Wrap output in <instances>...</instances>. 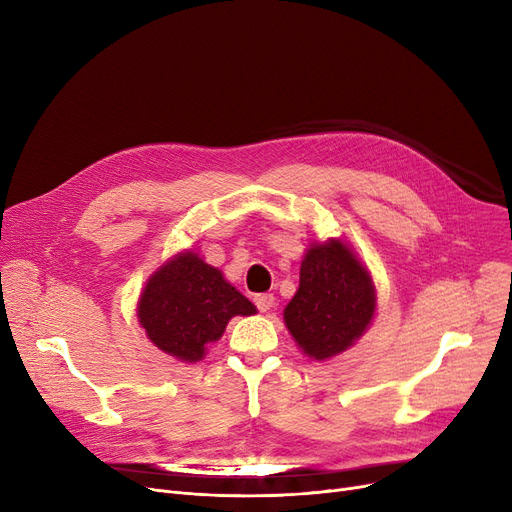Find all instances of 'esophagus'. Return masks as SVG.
<instances>
[{"instance_id": "34e87169", "label": "esophagus", "mask_w": 512, "mask_h": 512, "mask_svg": "<svg viewBox=\"0 0 512 512\" xmlns=\"http://www.w3.org/2000/svg\"><path fill=\"white\" fill-rule=\"evenodd\" d=\"M253 301H255L257 309H259L261 313H265V311H270V309L274 307V294L263 292V294H257V297H255Z\"/></svg>"}]
</instances>
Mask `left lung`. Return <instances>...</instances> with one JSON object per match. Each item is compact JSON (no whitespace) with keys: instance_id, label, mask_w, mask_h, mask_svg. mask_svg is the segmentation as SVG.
Listing matches in <instances>:
<instances>
[{"instance_id":"obj_1","label":"left lung","mask_w":512,"mask_h":512,"mask_svg":"<svg viewBox=\"0 0 512 512\" xmlns=\"http://www.w3.org/2000/svg\"><path fill=\"white\" fill-rule=\"evenodd\" d=\"M375 313V286L351 247L315 242L301 263L299 290L284 309V324L301 351L326 361L363 336Z\"/></svg>"}]
</instances>
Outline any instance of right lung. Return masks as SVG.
Instances as JSON below:
<instances>
[{"mask_svg": "<svg viewBox=\"0 0 512 512\" xmlns=\"http://www.w3.org/2000/svg\"><path fill=\"white\" fill-rule=\"evenodd\" d=\"M255 311L218 267L184 251L147 280L137 315L157 348L184 363H197L205 357L207 344L222 338L234 315Z\"/></svg>", "mask_w": 512, "mask_h": 512, "instance_id": "obj_1", "label": "right lung"}]
</instances>
